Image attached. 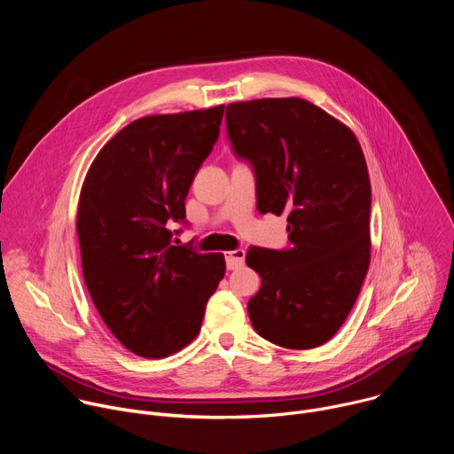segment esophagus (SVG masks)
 <instances>
[{"label":"esophagus","instance_id":"34e87169","mask_svg":"<svg viewBox=\"0 0 454 454\" xmlns=\"http://www.w3.org/2000/svg\"><path fill=\"white\" fill-rule=\"evenodd\" d=\"M244 258L246 251L244 249H233L226 253V268L228 270H239L244 266Z\"/></svg>","mask_w":454,"mask_h":454}]
</instances>
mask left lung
Listing matches in <instances>:
<instances>
[{
  "mask_svg": "<svg viewBox=\"0 0 454 454\" xmlns=\"http://www.w3.org/2000/svg\"><path fill=\"white\" fill-rule=\"evenodd\" d=\"M226 129L253 165L256 208L287 214L289 249L249 247L261 275L247 303L253 329L293 350L327 343L350 314L370 266L372 188L350 129L298 98L228 104Z\"/></svg>",
  "mask_w": 454,
  "mask_h": 454,
  "instance_id": "8db88e82",
  "label": "left lung"
}]
</instances>
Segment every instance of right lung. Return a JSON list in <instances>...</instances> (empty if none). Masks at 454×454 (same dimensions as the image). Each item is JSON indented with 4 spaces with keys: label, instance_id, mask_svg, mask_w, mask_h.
<instances>
[{
    "label": "right lung",
    "instance_id": "right-lung-1",
    "mask_svg": "<svg viewBox=\"0 0 454 454\" xmlns=\"http://www.w3.org/2000/svg\"><path fill=\"white\" fill-rule=\"evenodd\" d=\"M224 106L151 114L125 125L82 183L77 235L90 296L113 336L137 356L167 357L201 331L224 277L223 253L174 246L193 176L219 138Z\"/></svg>",
    "mask_w": 454,
    "mask_h": 454
}]
</instances>
